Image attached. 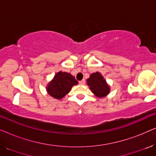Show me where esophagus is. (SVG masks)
Masks as SVG:
<instances>
[{
  "instance_id": "esophagus-1",
  "label": "esophagus",
  "mask_w": 156,
  "mask_h": 156,
  "mask_svg": "<svg viewBox=\"0 0 156 156\" xmlns=\"http://www.w3.org/2000/svg\"><path fill=\"white\" fill-rule=\"evenodd\" d=\"M79 84L80 85H84L85 84V80H83L82 81H80V82H79Z\"/></svg>"
}]
</instances>
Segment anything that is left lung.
Masks as SVG:
<instances>
[{
  "label": "left lung",
  "instance_id": "left-lung-1",
  "mask_svg": "<svg viewBox=\"0 0 156 156\" xmlns=\"http://www.w3.org/2000/svg\"><path fill=\"white\" fill-rule=\"evenodd\" d=\"M87 82L89 89L97 97H105L110 92V87L99 72L91 74Z\"/></svg>",
  "mask_w": 156,
  "mask_h": 156
}]
</instances>
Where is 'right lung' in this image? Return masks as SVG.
Masks as SVG:
<instances>
[{
  "label": "right lung",
  "mask_w": 156,
  "mask_h": 156,
  "mask_svg": "<svg viewBox=\"0 0 156 156\" xmlns=\"http://www.w3.org/2000/svg\"><path fill=\"white\" fill-rule=\"evenodd\" d=\"M78 82L71 74L59 72L55 74L53 80L47 87L48 94L57 99H61L71 91L72 87L76 85Z\"/></svg>",
  "instance_id": "right-lung-1"
}]
</instances>
